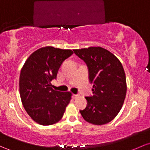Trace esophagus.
<instances>
[{
  "instance_id": "esophagus-1",
  "label": "esophagus",
  "mask_w": 150,
  "mask_h": 150,
  "mask_svg": "<svg viewBox=\"0 0 150 150\" xmlns=\"http://www.w3.org/2000/svg\"><path fill=\"white\" fill-rule=\"evenodd\" d=\"M78 97H79L78 95H75V94H74V95H72V98H73L74 99H76V98H78Z\"/></svg>"
}]
</instances>
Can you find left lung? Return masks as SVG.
I'll return each mask as SVG.
<instances>
[{"label": "left lung", "instance_id": "obj_1", "mask_svg": "<svg viewBox=\"0 0 150 150\" xmlns=\"http://www.w3.org/2000/svg\"><path fill=\"white\" fill-rule=\"evenodd\" d=\"M73 51L86 63L89 80L93 83V96L85 97L88 105L80 113L91 124H107L117 115L125 99L126 76L122 65L115 55L101 47Z\"/></svg>", "mask_w": 150, "mask_h": 150}]
</instances>
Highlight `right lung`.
Segmentation results:
<instances>
[{
    "label": "right lung",
    "instance_id": "obj_1",
    "mask_svg": "<svg viewBox=\"0 0 150 150\" xmlns=\"http://www.w3.org/2000/svg\"><path fill=\"white\" fill-rule=\"evenodd\" d=\"M71 50L40 47L26 60L21 71L20 95L25 110L35 122L50 125L62 119L72 93L52 88L62 62L72 55Z\"/></svg>",
    "mask_w": 150,
    "mask_h": 150
}]
</instances>
